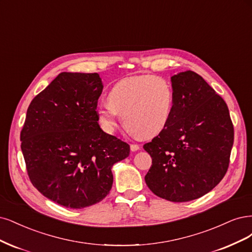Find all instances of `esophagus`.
<instances>
[{
  "mask_svg": "<svg viewBox=\"0 0 252 252\" xmlns=\"http://www.w3.org/2000/svg\"><path fill=\"white\" fill-rule=\"evenodd\" d=\"M140 149V147L138 144H131V151L132 152H136Z\"/></svg>",
  "mask_w": 252,
  "mask_h": 252,
  "instance_id": "obj_1",
  "label": "esophagus"
}]
</instances>
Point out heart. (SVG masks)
Wrapping results in <instances>:
<instances>
[{
	"label": "heart",
	"mask_w": 252,
	"mask_h": 252,
	"mask_svg": "<svg viewBox=\"0 0 252 252\" xmlns=\"http://www.w3.org/2000/svg\"><path fill=\"white\" fill-rule=\"evenodd\" d=\"M109 102L97 107L99 124L112 133L120 115L131 131L141 137H153L167 126L174 110L173 89L159 76L145 74L116 83L109 92Z\"/></svg>",
	"instance_id": "obj_1"
}]
</instances>
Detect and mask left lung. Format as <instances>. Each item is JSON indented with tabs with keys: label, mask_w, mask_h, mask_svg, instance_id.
Returning a JSON list of instances; mask_svg holds the SVG:
<instances>
[{
	"label": "left lung",
	"mask_w": 252,
	"mask_h": 252,
	"mask_svg": "<svg viewBox=\"0 0 252 252\" xmlns=\"http://www.w3.org/2000/svg\"><path fill=\"white\" fill-rule=\"evenodd\" d=\"M174 110L167 126L143 145L152 157L144 180L156 196L188 202L220 183L229 165L233 126L227 104L202 76H172Z\"/></svg>",
	"instance_id": "8db88e82"
}]
</instances>
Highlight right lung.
Instances as JSON below:
<instances>
[{
    "mask_svg": "<svg viewBox=\"0 0 252 252\" xmlns=\"http://www.w3.org/2000/svg\"><path fill=\"white\" fill-rule=\"evenodd\" d=\"M97 73L62 72L30 102L21 149L31 183L48 199L80 209L100 202L113 184L112 167L129 145L104 133Z\"/></svg>",
    "mask_w": 252,
    "mask_h": 252,
    "instance_id": "add662e5",
    "label": "right lung"
}]
</instances>
